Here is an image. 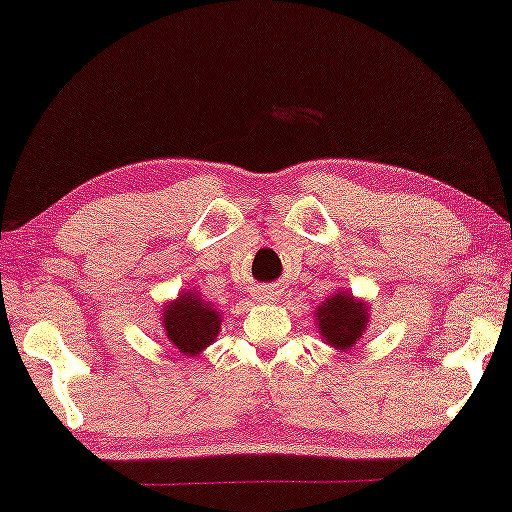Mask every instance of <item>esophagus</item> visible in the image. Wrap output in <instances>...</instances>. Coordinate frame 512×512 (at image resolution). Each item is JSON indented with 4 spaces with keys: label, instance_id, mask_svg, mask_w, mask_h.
Segmentation results:
<instances>
[{
    "label": "esophagus",
    "instance_id": "34e87169",
    "mask_svg": "<svg viewBox=\"0 0 512 512\" xmlns=\"http://www.w3.org/2000/svg\"><path fill=\"white\" fill-rule=\"evenodd\" d=\"M261 295H263V300H274V297H277V290H274V288H263Z\"/></svg>",
    "mask_w": 512,
    "mask_h": 512
}]
</instances>
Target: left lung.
<instances>
[{
	"label": "left lung",
	"mask_w": 512,
	"mask_h": 512,
	"mask_svg": "<svg viewBox=\"0 0 512 512\" xmlns=\"http://www.w3.org/2000/svg\"><path fill=\"white\" fill-rule=\"evenodd\" d=\"M316 320L322 338H325L332 348L348 350L355 345V341H359V336L364 334L368 311L366 304L352 300V297L345 293H338L320 304Z\"/></svg>",
	"instance_id": "obj_1"
}]
</instances>
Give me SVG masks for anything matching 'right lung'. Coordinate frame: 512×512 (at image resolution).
I'll return each mask as SVG.
<instances>
[{"mask_svg": "<svg viewBox=\"0 0 512 512\" xmlns=\"http://www.w3.org/2000/svg\"><path fill=\"white\" fill-rule=\"evenodd\" d=\"M222 327V316L199 295H178L176 302L164 309V332L183 355H199L215 341Z\"/></svg>", "mask_w": 512, "mask_h": 512, "instance_id": "1", "label": "right lung"}]
</instances>
